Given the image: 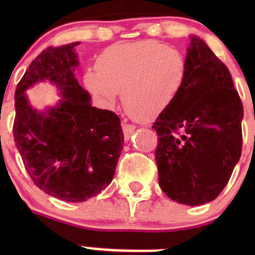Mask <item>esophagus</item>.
<instances>
[{"label": "esophagus", "instance_id": "esophagus-1", "mask_svg": "<svg viewBox=\"0 0 255 255\" xmlns=\"http://www.w3.org/2000/svg\"><path fill=\"white\" fill-rule=\"evenodd\" d=\"M123 131H124V136H125L126 140H129L130 136H131V134L135 131V126L129 125V124H123Z\"/></svg>", "mask_w": 255, "mask_h": 255}]
</instances>
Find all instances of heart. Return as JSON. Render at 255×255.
<instances>
[{"label": "heart", "mask_w": 255, "mask_h": 255, "mask_svg": "<svg viewBox=\"0 0 255 255\" xmlns=\"http://www.w3.org/2000/svg\"><path fill=\"white\" fill-rule=\"evenodd\" d=\"M185 76V58L177 49L155 40H139L105 49L97 70L85 71L84 85L107 108L116 105L123 92L125 107L149 121L172 105Z\"/></svg>", "instance_id": "heart-1"}]
</instances>
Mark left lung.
<instances>
[{"label": "left lung", "mask_w": 255, "mask_h": 255, "mask_svg": "<svg viewBox=\"0 0 255 255\" xmlns=\"http://www.w3.org/2000/svg\"><path fill=\"white\" fill-rule=\"evenodd\" d=\"M189 38L185 82L152 128L159 186L194 207L215 200L229 182L242 155L244 110L224 62L203 39Z\"/></svg>", "instance_id": "1"}]
</instances>
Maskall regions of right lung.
Masks as SVG:
<instances>
[{"instance_id": "1", "label": "right lung", "mask_w": 255, "mask_h": 255, "mask_svg": "<svg viewBox=\"0 0 255 255\" xmlns=\"http://www.w3.org/2000/svg\"><path fill=\"white\" fill-rule=\"evenodd\" d=\"M75 43L48 47L33 60L15 91L13 139L26 172L46 194L79 203L110 185L124 148L120 119L92 106L75 78ZM48 81L60 100L44 110L31 106L26 91Z\"/></svg>"}]
</instances>
